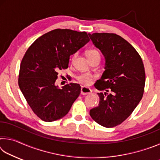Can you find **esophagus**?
Segmentation results:
<instances>
[{
	"label": "esophagus",
	"mask_w": 160,
	"mask_h": 160,
	"mask_svg": "<svg viewBox=\"0 0 160 160\" xmlns=\"http://www.w3.org/2000/svg\"><path fill=\"white\" fill-rule=\"evenodd\" d=\"M91 93H92V90L90 88H86V87H82V88H81V94L85 95V94H89Z\"/></svg>",
	"instance_id": "esophagus-1"
}]
</instances>
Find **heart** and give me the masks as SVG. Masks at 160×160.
I'll use <instances>...</instances> for the list:
<instances>
[{"instance_id": "heart-1", "label": "heart", "mask_w": 160, "mask_h": 160, "mask_svg": "<svg viewBox=\"0 0 160 160\" xmlns=\"http://www.w3.org/2000/svg\"><path fill=\"white\" fill-rule=\"evenodd\" d=\"M87 56H88V58H90L94 56H100V55L98 51L96 50L92 49V50H89L88 51V53H87ZM75 57H76V53L73 56L72 59H74ZM92 76L90 74H88V73H84L79 75V76H78V81L82 84H83V85H90L92 82Z\"/></svg>"}]
</instances>
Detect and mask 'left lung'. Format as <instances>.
I'll return each mask as SVG.
<instances>
[{
	"label": "left lung",
	"mask_w": 160,
	"mask_h": 160,
	"mask_svg": "<svg viewBox=\"0 0 160 160\" xmlns=\"http://www.w3.org/2000/svg\"><path fill=\"white\" fill-rule=\"evenodd\" d=\"M105 60L104 71L95 88L98 107L92 109V118L99 125L112 128L131 114L141 100L145 82L144 65L131 44L116 34H88Z\"/></svg>",
	"instance_id": "8db88e82"
}]
</instances>
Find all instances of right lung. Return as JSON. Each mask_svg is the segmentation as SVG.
<instances>
[{
  "label": "right lung",
  "instance_id": "1",
  "mask_svg": "<svg viewBox=\"0 0 160 160\" xmlns=\"http://www.w3.org/2000/svg\"><path fill=\"white\" fill-rule=\"evenodd\" d=\"M90 42L85 32L54 29L35 40L22 60L18 84L38 117L51 122L66 116L80 94V86L56 85L59 70L68 67L70 56Z\"/></svg>",
  "mask_w": 160,
  "mask_h": 160
}]
</instances>
